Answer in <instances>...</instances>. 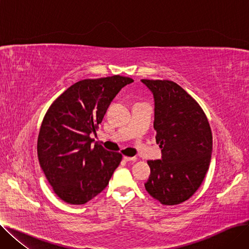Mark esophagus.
I'll list each match as a JSON object with an SVG mask.
<instances>
[{
  "mask_svg": "<svg viewBox=\"0 0 249 249\" xmlns=\"http://www.w3.org/2000/svg\"><path fill=\"white\" fill-rule=\"evenodd\" d=\"M126 161H135L137 159L135 158V156H134V158H131V156H124V158H123Z\"/></svg>",
  "mask_w": 249,
  "mask_h": 249,
  "instance_id": "esophagus-1",
  "label": "esophagus"
}]
</instances>
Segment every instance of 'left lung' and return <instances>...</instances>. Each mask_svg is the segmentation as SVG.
<instances>
[{
    "label": "left lung",
    "instance_id": "obj_1",
    "mask_svg": "<svg viewBox=\"0 0 249 249\" xmlns=\"http://www.w3.org/2000/svg\"><path fill=\"white\" fill-rule=\"evenodd\" d=\"M154 97L156 143L162 159L148 160L150 176L144 186L162 205L189 200L202 185L211 161L213 137L198 102L173 81L145 80Z\"/></svg>",
    "mask_w": 249,
    "mask_h": 249
}]
</instances>
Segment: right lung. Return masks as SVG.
Wrapping results in <instances>:
<instances>
[{"label":"right lung","instance_id":"1","mask_svg":"<svg viewBox=\"0 0 249 249\" xmlns=\"http://www.w3.org/2000/svg\"><path fill=\"white\" fill-rule=\"evenodd\" d=\"M131 77L113 75L73 84L51 104L37 140V155L52 190L63 202L83 205L109 184L119 152L91 146L109 105Z\"/></svg>","mask_w":249,"mask_h":249}]
</instances>
